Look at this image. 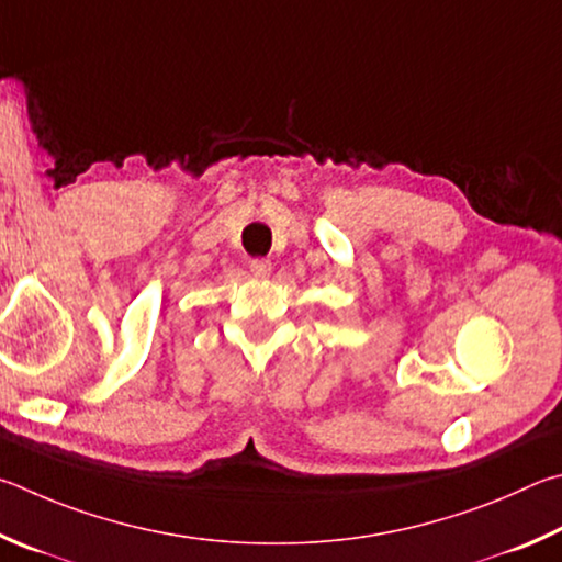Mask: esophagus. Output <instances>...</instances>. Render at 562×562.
I'll use <instances>...</instances> for the list:
<instances>
[{"label": "esophagus", "mask_w": 562, "mask_h": 562, "mask_svg": "<svg viewBox=\"0 0 562 562\" xmlns=\"http://www.w3.org/2000/svg\"><path fill=\"white\" fill-rule=\"evenodd\" d=\"M249 269H251L256 279H269L271 261L269 259H254V261H249Z\"/></svg>", "instance_id": "1"}]
</instances>
